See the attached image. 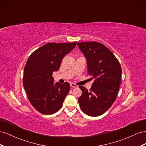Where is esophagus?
<instances>
[{
	"label": "esophagus",
	"instance_id": "34e87169",
	"mask_svg": "<svg viewBox=\"0 0 146 146\" xmlns=\"http://www.w3.org/2000/svg\"><path fill=\"white\" fill-rule=\"evenodd\" d=\"M70 86H71L72 88H77L78 87V86L77 85H76V84H74L73 83H70Z\"/></svg>",
	"mask_w": 146,
	"mask_h": 146
}]
</instances>
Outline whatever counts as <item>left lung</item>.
I'll return each mask as SVG.
<instances>
[{"label": "left lung", "instance_id": "left-lung-1", "mask_svg": "<svg viewBox=\"0 0 146 146\" xmlns=\"http://www.w3.org/2000/svg\"><path fill=\"white\" fill-rule=\"evenodd\" d=\"M87 61L88 74L94 80L90 90L80 86L82 91L78 103L82 111L99 116L115 101L121 83L122 68L116 57L103 44L96 41L78 42Z\"/></svg>", "mask_w": 146, "mask_h": 146}]
</instances>
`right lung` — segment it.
<instances>
[{
    "label": "right lung",
    "mask_w": 146,
    "mask_h": 146,
    "mask_svg": "<svg viewBox=\"0 0 146 146\" xmlns=\"http://www.w3.org/2000/svg\"><path fill=\"white\" fill-rule=\"evenodd\" d=\"M72 43L48 42L35 50L25 64L23 85L31 104L43 114H52L61 108L70 90V84L56 82L52 74L60 67L61 60L76 47Z\"/></svg>",
    "instance_id": "add662e5"
}]
</instances>
